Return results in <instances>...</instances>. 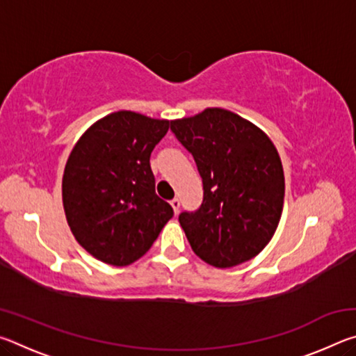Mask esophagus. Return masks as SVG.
Returning <instances> with one entry per match:
<instances>
[{
  "label": "esophagus",
  "mask_w": 356,
  "mask_h": 356,
  "mask_svg": "<svg viewBox=\"0 0 356 356\" xmlns=\"http://www.w3.org/2000/svg\"><path fill=\"white\" fill-rule=\"evenodd\" d=\"M171 204V207H172V210H174V213H179V209H180V201L177 200V197H174V200L170 202Z\"/></svg>",
  "instance_id": "1"
}]
</instances>
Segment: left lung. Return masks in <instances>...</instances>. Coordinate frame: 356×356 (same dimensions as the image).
Instances as JSON below:
<instances>
[{
	"label": "left lung",
	"instance_id": "8db88e82",
	"mask_svg": "<svg viewBox=\"0 0 356 356\" xmlns=\"http://www.w3.org/2000/svg\"><path fill=\"white\" fill-rule=\"evenodd\" d=\"M202 179L204 197L179 222L204 262L227 268L250 261L272 240L284 204V172L270 138L221 108L172 120Z\"/></svg>",
	"mask_w": 356,
	"mask_h": 356
}]
</instances>
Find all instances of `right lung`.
Returning <instances> with one entry per match:
<instances>
[{"mask_svg":"<svg viewBox=\"0 0 356 356\" xmlns=\"http://www.w3.org/2000/svg\"><path fill=\"white\" fill-rule=\"evenodd\" d=\"M170 120L118 111L89 127L63 177L65 218L99 261L124 267L146 254L174 210L155 193L150 154Z\"/></svg>","mask_w":356,"mask_h":356,"instance_id":"add662e5","label":"right lung"}]
</instances>
